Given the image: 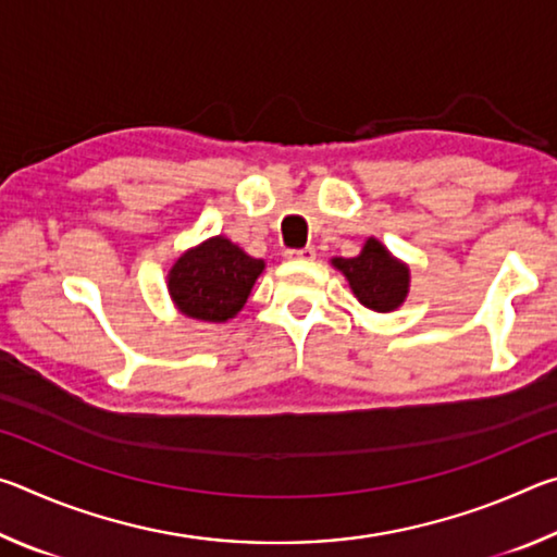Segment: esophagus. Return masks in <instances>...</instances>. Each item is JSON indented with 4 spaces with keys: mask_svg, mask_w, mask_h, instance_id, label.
I'll list each match as a JSON object with an SVG mask.
<instances>
[{
    "mask_svg": "<svg viewBox=\"0 0 557 557\" xmlns=\"http://www.w3.org/2000/svg\"><path fill=\"white\" fill-rule=\"evenodd\" d=\"M285 256H287V260H314L317 250L307 245V248H299V250H287Z\"/></svg>",
    "mask_w": 557,
    "mask_h": 557,
    "instance_id": "esophagus-1",
    "label": "esophagus"
}]
</instances>
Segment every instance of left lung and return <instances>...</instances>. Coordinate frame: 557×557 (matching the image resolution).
<instances>
[{"mask_svg":"<svg viewBox=\"0 0 557 557\" xmlns=\"http://www.w3.org/2000/svg\"><path fill=\"white\" fill-rule=\"evenodd\" d=\"M332 265L344 272L356 299L373 312H393L408 297V265L393 258L375 238L366 240L361 256L334 258Z\"/></svg>","mask_w":557,"mask_h":557,"instance_id":"obj_1","label":"left lung"}]
</instances>
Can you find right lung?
<instances>
[{
    "instance_id": "obj_1",
    "label": "right lung",
    "mask_w": 557,
    "mask_h": 557,
    "mask_svg": "<svg viewBox=\"0 0 557 557\" xmlns=\"http://www.w3.org/2000/svg\"><path fill=\"white\" fill-rule=\"evenodd\" d=\"M262 270L265 262L215 235L174 262L166 287L178 312L199 322L221 324L245 307Z\"/></svg>"
}]
</instances>
